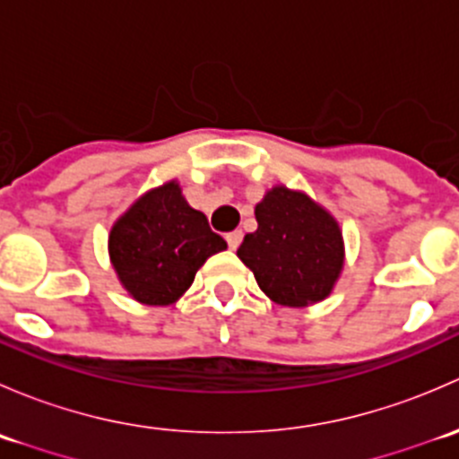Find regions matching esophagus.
Instances as JSON below:
<instances>
[{
  "instance_id": "obj_1",
  "label": "esophagus",
  "mask_w": 459,
  "mask_h": 459,
  "mask_svg": "<svg viewBox=\"0 0 459 459\" xmlns=\"http://www.w3.org/2000/svg\"><path fill=\"white\" fill-rule=\"evenodd\" d=\"M242 238H244L242 230H233V233L226 235V242H229V248H233V251H235V248H238L239 244H242Z\"/></svg>"
}]
</instances>
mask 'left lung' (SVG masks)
Masks as SVG:
<instances>
[{
  "label": "left lung",
  "mask_w": 459,
  "mask_h": 459,
  "mask_svg": "<svg viewBox=\"0 0 459 459\" xmlns=\"http://www.w3.org/2000/svg\"><path fill=\"white\" fill-rule=\"evenodd\" d=\"M257 230L238 257L257 286L281 307L302 308L328 298L344 266V239L335 217L307 193L275 186L255 206Z\"/></svg>",
  "instance_id": "left-lung-1"
}]
</instances>
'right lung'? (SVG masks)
Returning <instances> with one entry per match:
<instances>
[{
    "instance_id": "add662e5",
    "label": "right lung",
    "mask_w": 459,
    "mask_h": 459,
    "mask_svg": "<svg viewBox=\"0 0 459 459\" xmlns=\"http://www.w3.org/2000/svg\"><path fill=\"white\" fill-rule=\"evenodd\" d=\"M226 242L206 215L188 206L175 182L152 188L119 217L108 235V255L133 299L148 307L178 302L202 264Z\"/></svg>"
}]
</instances>
